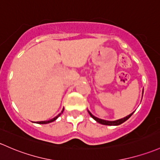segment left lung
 <instances>
[{"mask_svg":"<svg viewBox=\"0 0 160 160\" xmlns=\"http://www.w3.org/2000/svg\"><path fill=\"white\" fill-rule=\"evenodd\" d=\"M143 93V92H142ZM89 114L90 115V117H92V118L94 119L96 121H97V122H99V123H101L102 125H107V126H118V125H120L121 123H122V122H124L125 121H127L129 117H131V116L132 115V113L133 112H132L131 114H129V115L127 116L126 117H124V118H122V119H120V120H115V121H108V120H102V119H99L97 118V117H94L93 114L91 113V112H90V111H88Z\"/></svg>","mask_w":160,"mask_h":160,"instance_id":"1","label":"left lung"}]
</instances>
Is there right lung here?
I'll return each mask as SVG.
<instances>
[{
    "label": "right lung",
    "mask_w": 160,
    "mask_h": 160,
    "mask_svg": "<svg viewBox=\"0 0 160 160\" xmlns=\"http://www.w3.org/2000/svg\"><path fill=\"white\" fill-rule=\"evenodd\" d=\"M63 110H62V112H60V114H58V116H57L56 117H54V118H53V119H51V120H48V121H40V122H37V123H38V124H47V123H49V122H53V121L54 120H56L59 117H60V115H61V113L62 112H63Z\"/></svg>",
    "instance_id": "1"
}]
</instances>
